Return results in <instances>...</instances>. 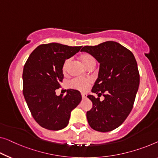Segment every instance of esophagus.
Instances as JSON below:
<instances>
[{
    "instance_id": "esophagus-1",
    "label": "esophagus",
    "mask_w": 158,
    "mask_h": 158,
    "mask_svg": "<svg viewBox=\"0 0 158 158\" xmlns=\"http://www.w3.org/2000/svg\"><path fill=\"white\" fill-rule=\"evenodd\" d=\"M86 96H87V94H84V93H83V94H81V96H82V98H86Z\"/></svg>"
}]
</instances>
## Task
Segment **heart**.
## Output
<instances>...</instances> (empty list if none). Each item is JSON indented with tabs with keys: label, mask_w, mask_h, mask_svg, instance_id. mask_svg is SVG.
I'll return each mask as SVG.
<instances>
[{
	"label": "heart",
	"mask_w": 158,
	"mask_h": 158,
	"mask_svg": "<svg viewBox=\"0 0 158 158\" xmlns=\"http://www.w3.org/2000/svg\"><path fill=\"white\" fill-rule=\"evenodd\" d=\"M81 60L83 62V64L86 66V67H88L89 65L95 64V60L92 56L88 54H85L81 56ZM71 59H67L66 60L62 65V70L64 72L67 71L68 67H69ZM92 83V79L90 78L84 79L80 78V77H75L69 81V86L71 89H76L80 91H86L88 89L89 86Z\"/></svg>",
	"instance_id": "obj_1"
}]
</instances>
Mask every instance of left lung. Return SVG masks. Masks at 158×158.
Returning <instances> with one entry per match:
<instances>
[{
    "label": "left lung",
    "mask_w": 158,
    "mask_h": 158,
    "mask_svg": "<svg viewBox=\"0 0 158 158\" xmlns=\"http://www.w3.org/2000/svg\"><path fill=\"white\" fill-rule=\"evenodd\" d=\"M81 52L92 55L100 63L98 78L88 97L93 107L87 111L89 126L94 130L109 132L123 123L133 107L140 84V74L133 54L121 44L107 41L96 46H84Z\"/></svg>",
    "instance_id": "1"
}]
</instances>
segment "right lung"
Instances as JSON below:
<instances>
[{"label":"right lung","mask_w":158,"mask_h":158,"mask_svg":"<svg viewBox=\"0 0 158 158\" xmlns=\"http://www.w3.org/2000/svg\"><path fill=\"white\" fill-rule=\"evenodd\" d=\"M81 46L43 44L30 54L23 68V95L34 119L42 128L58 131L69 123L72 110L81 101L79 91L67 89L56 96L64 78L63 63L78 52Z\"/></svg>","instance_id":"1"}]
</instances>
